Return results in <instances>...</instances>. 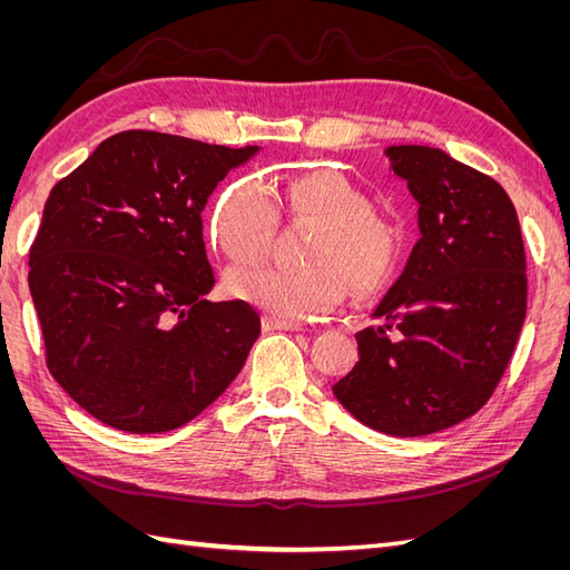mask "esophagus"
I'll list each match as a JSON object with an SVG mask.
<instances>
[{
	"label": "esophagus",
	"instance_id": "obj_1",
	"mask_svg": "<svg viewBox=\"0 0 570 570\" xmlns=\"http://www.w3.org/2000/svg\"><path fill=\"white\" fill-rule=\"evenodd\" d=\"M264 331H302V323L278 316H264Z\"/></svg>",
	"mask_w": 570,
	"mask_h": 570
}]
</instances>
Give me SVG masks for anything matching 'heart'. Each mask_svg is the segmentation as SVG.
Returning a JSON list of instances; mask_svg holds the SVG:
<instances>
[{
	"label": "heart",
	"mask_w": 570,
	"mask_h": 570,
	"mask_svg": "<svg viewBox=\"0 0 570 570\" xmlns=\"http://www.w3.org/2000/svg\"><path fill=\"white\" fill-rule=\"evenodd\" d=\"M281 209L308 237L306 268L252 266L228 273L235 299L278 318H308L331 312L347 283L356 297L390 285L404 256V235L394 220L375 214L373 197L340 170L321 168L266 189L243 180L220 195L212 214V237L233 264L262 258L278 230Z\"/></svg>",
	"instance_id": "1"
}]
</instances>
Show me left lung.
<instances>
[{
	"label": "left lung",
	"mask_w": 570,
	"mask_h": 570,
	"mask_svg": "<svg viewBox=\"0 0 570 570\" xmlns=\"http://www.w3.org/2000/svg\"><path fill=\"white\" fill-rule=\"evenodd\" d=\"M387 157L419 202L421 239L333 392L364 425L419 438L473 416L502 381L525 321V249L497 180L435 147Z\"/></svg>",
	"instance_id": "obj_1"
}]
</instances>
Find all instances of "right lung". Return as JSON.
I'll return each mask as SVG.
<instances>
[{
	"label": "right lung",
	"instance_id": "1",
	"mask_svg": "<svg viewBox=\"0 0 570 570\" xmlns=\"http://www.w3.org/2000/svg\"><path fill=\"white\" fill-rule=\"evenodd\" d=\"M256 147L126 130L51 187L28 285L45 361L97 421L149 435L226 392L262 333L243 302H209L202 212Z\"/></svg>",
	"mask_w": 570,
	"mask_h": 570
}]
</instances>
